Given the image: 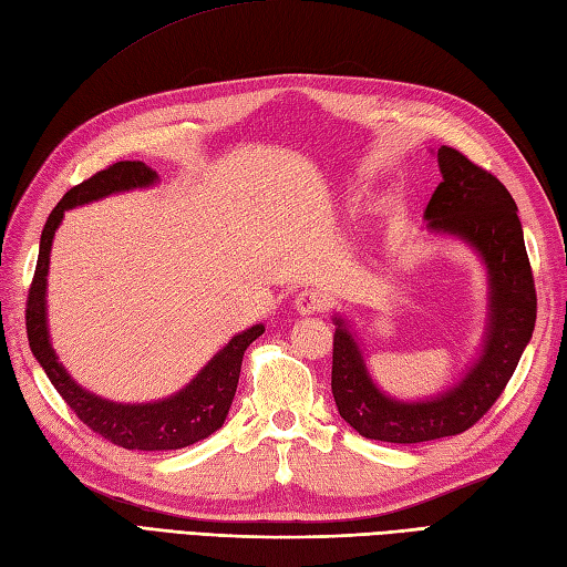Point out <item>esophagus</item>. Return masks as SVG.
<instances>
[{
    "label": "esophagus",
    "mask_w": 567,
    "mask_h": 567,
    "mask_svg": "<svg viewBox=\"0 0 567 567\" xmlns=\"http://www.w3.org/2000/svg\"><path fill=\"white\" fill-rule=\"evenodd\" d=\"M295 309L301 316L321 313L326 309V295L319 292V289H301V292L295 297Z\"/></svg>",
    "instance_id": "esophagus-1"
}]
</instances>
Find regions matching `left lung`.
<instances>
[{"label": "left lung", "instance_id": "left-lung-1", "mask_svg": "<svg viewBox=\"0 0 567 567\" xmlns=\"http://www.w3.org/2000/svg\"><path fill=\"white\" fill-rule=\"evenodd\" d=\"M437 162L442 183L425 209L427 229L456 236L483 260L488 272L483 350L454 386L425 401H399L374 384L358 340L336 316L333 399L340 417L367 440L417 444L466 432L505 391L534 333V275L509 190L452 147H440Z\"/></svg>", "mask_w": 567, "mask_h": 567}]
</instances>
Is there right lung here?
<instances>
[{"label": "right lung", "mask_w": 567, "mask_h": 567, "mask_svg": "<svg viewBox=\"0 0 567 567\" xmlns=\"http://www.w3.org/2000/svg\"><path fill=\"white\" fill-rule=\"evenodd\" d=\"M156 181H159V176H156V171L147 164L117 162L64 193V197L58 203V207L52 209L43 227L33 282L29 289V301H25V333H29L31 352L38 364L45 370L52 386H55L60 396L64 399V403L72 408L74 415L82 420L89 430L101 434L103 440L123 446V450L140 452L183 450V446H190L217 432L224 425V420H227V413L231 408L236 384H239L241 374L244 352L258 336H262V331H266V326L256 323L251 328H246V331L236 333L229 343L195 374L190 384L176 391L174 396L152 403L105 401L96 396V393L79 386L68 374V370H64L55 350L50 346L45 307L50 248L60 221L64 213L72 207L89 205L113 193L150 188Z\"/></svg>", "instance_id": "right-lung-1"}]
</instances>
